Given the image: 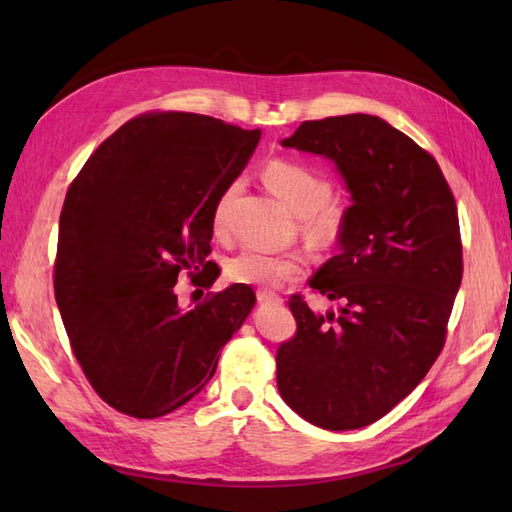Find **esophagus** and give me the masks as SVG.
Returning <instances> with one entry per match:
<instances>
[{
    "instance_id": "esophagus-1",
    "label": "esophagus",
    "mask_w": 512,
    "mask_h": 512,
    "mask_svg": "<svg viewBox=\"0 0 512 512\" xmlns=\"http://www.w3.org/2000/svg\"><path fill=\"white\" fill-rule=\"evenodd\" d=\"M257 301L259 303H281V297L270 290H257Z\"/></svg>"
}]
</instances>
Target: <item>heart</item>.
Wrapping results in <instances>:
<instances>
[{
	"mask_svg": "<svg viewBox=\"0 0 512 512\" xmlns=\"http://www.w3.org/2000/svg\"><path fill=\"white\" fill-rule=\"evenodd\" d=\"M264 182L292 213L303 217V231L317 244H330L339 237L345 213L339 204L330 200L332 184L306 162L292 158H273L264 167ZM239 182L228 184L215 202L213 228L222 231L226 209ZM301 275V262L292 255H273L257 248L239 250L228 259L226 277L235 284H248L259 288H279L286 281Z\"/></svg>",
	"mask_w": 512,
	"mask_h": 512,
	"instance_id": "b5f03b06",
	"label": "heart"
}]
</instances>
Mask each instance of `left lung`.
Returning <instances> with one entry per match:
<instances>
[{
  "label": "left lung",
  "instance_id": "left-lung-1",
  "mask_svg": "<svg viewBox=\"0 0 512 512\" xmlns=\"http://www.w3.org/2000/svg\"><path fill=\"white\" fill-rule=\"evenodd\" d=\"M284 147L336 162L352 193L310 288L339 314L288 306L297 332L277 350L279 394L328 431L361 429L407 398L447 341L462 284L458 206L429 151L369 114L303 121Z\"/></svg>",
  "mask_w": 512,
  "mask_h": 512
}]
</instances>
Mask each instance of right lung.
I'll use <instances>...</instances> for the list:
<instances>
[{"instance_id": "add662e5", "label": "right lung", "mask_w": 512, "mask_h": 512, "mask_svg": "<svg viewBox=\"0 0 512 512\" xmlns=\"http://www.w3.org/2000/svg\"><path fill=\"white\" fill-rule=\"evenodd\" d=\"M262 138L220 118L147 112L103 140L65 195L54 297L96 394L132 418H160L215 374L255 306L235 284L182 310L180 273L211 288L213 209ZM203 270L200 271L199 268Z\"/></svg>"}]
</instances>
